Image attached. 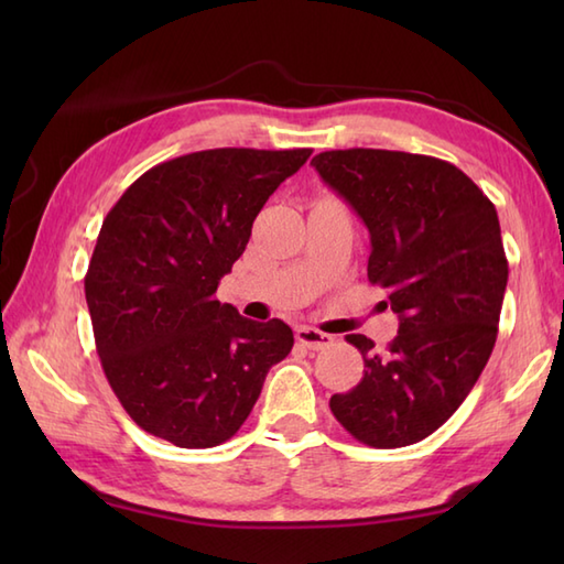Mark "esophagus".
<instances>
[{
    "label": "esophagus",
    "mask_w": 564,
    "mask_h": 564,
    "mask_svg": "<svg viewBox=\"0 0 564 564\" xmlns=\"http://www.w3.org/2000/svg\"><path fill=\"white\" fill-rule=\"evenodd\" d=\"M295 339L301 341L303 346H307V349H313V351L329 349V346L334 344L332 334L319 332V329H315V327H297V329H295Z\"/></svg>",
    "instance_id": "1"
}]
</instances>
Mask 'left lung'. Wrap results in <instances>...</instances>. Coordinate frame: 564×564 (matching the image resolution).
Listing matches in <instances>:
<instances>
[{
  "label": "left lung",
  "instance_id": "obj_1",
  "mask_svg": "<svg viewBox=\"0 0 564 564\" xmlns=\"http://www.w3.org/2000/svg\"><path fill=\"white\" fill-rule=\"evenodd\" d=\"M310 164L368 227V281L388 289L400 317L382 351L346 337L366 370L329 406L366 446H410L448 422L495 349L509 279L497 208L458 166L426 154L354 148Z\"/></svg>",
  "mask_w": 564,
  "mask_h": 564
}]
</instances>
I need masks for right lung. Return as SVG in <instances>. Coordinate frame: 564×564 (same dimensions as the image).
<instances>
[{
	"instance_id": "add662e5",
	"label": "right lung",
	"mask_w": 564,
	"mask_h": 564,
	"mask_svg": "<svg viewBox=\"0 0 564 564\" xmlns=\"http://www.w3.org/2000/svg\"><path fill=\"white\" fill-rule=\"evenodd\" d=\"M310 154L191 152L152 166L106 215L84 293L104 373L148 434L178 448L220 446L291 354L285 322H251L215 291L263 203Z\"/></svg>"
}]
</instances>
